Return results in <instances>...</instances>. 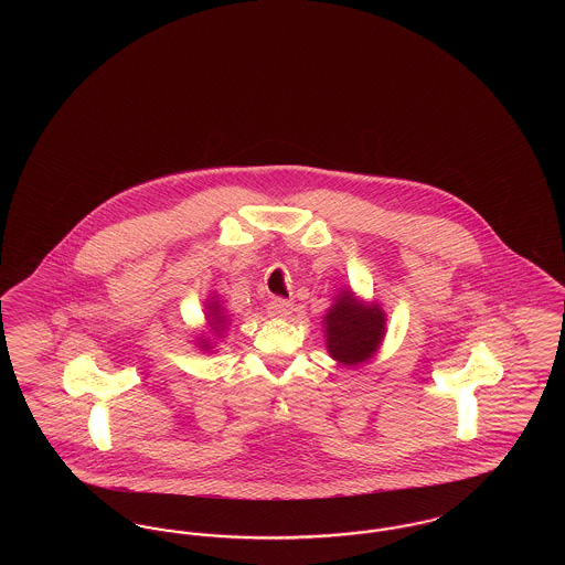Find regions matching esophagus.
<instances>
[{
  "instance_id": "34e87169",
  "label": "esophagus",
  "mask_w": 565,
  "mask_h": 565,
  "mask_svg": "<svg viewBox=\"0 0 565 565\" xmlns=\"http://www.w3.org/2000/svg\"><path fill=\"white\" fill-rule=\"evenodd\" d=\"M267 309H269V313L273 318H288V316L292 313V300L281 298V296H275V298H270Z\"/></svg>"
}]
</instances>
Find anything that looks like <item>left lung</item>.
I'll return each instance as SVG.
<instances>
[{"label": "left lung", "instance_id": "left-lung-1", "mask_svg": "<svg viewBox=\"0 0 565 565\" xmlns=\"http://www.w3.org/2000/svg\"><path fill=\"white\" fill-rule=\"evenodd\" d=\"M323 322L330 355L348 366L366 362L385 332L383 311L376 305L358 302L348 292L337 298Z\"/></svg>", "mask_w": 565, "mask_h": 565}]
</instances>
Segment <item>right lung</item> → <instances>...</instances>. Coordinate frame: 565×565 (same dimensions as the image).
<instances>
[{
    "instance_id": "1",
    "label": "right lung",
    "mask_w": 565,
    "mask_h": 565,
    "mask_svg": "<svg viewBox=\"0 0 565 565\" xmlns=\"http://www.w3.org/2000/svg\"><path fill=\"white\" fill-rule=\"evenodd\" d=\"M210 318H212V330H214L215 334H220V330H222V326H224V316H222V309H220V305L217 302H210ZM205 341V339H203ZM203 348H207V345H203Z\"/></svg>"
}]
</instances>
